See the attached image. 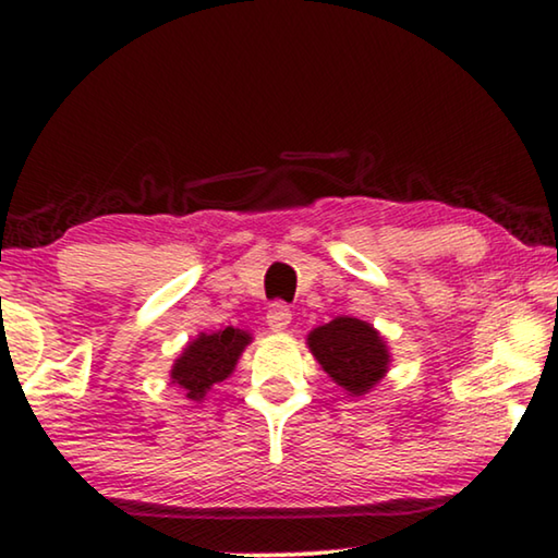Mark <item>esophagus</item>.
<instances>
[{"label":"esophagus","instance_id":"1","mask_svg":"<svg viewBox=\"0 0 558 558\" xmlns=\"http://www.w3.org/2000/svg\"><path fill=\"white\" fill-rule=\"evenodd\" d=\"M266 323H269L274 332L287 330L289 323H292V310H289L284 302H274L269 312H266Z\"/></svg>","mask_w":558,"mask_h":558}]
</instances>
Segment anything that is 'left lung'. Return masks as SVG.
Segmentation results:
<instances>
[{"instance_id": "left-lung-1", "label": "left lung", "mask_w": 558, "mask_h": 558, "mask_svg": "<svg viewBox=\"0 0 558 558\" xmlns=\"http://www.w3.org/2000/svg\"><path fill=\"white\" fill-rule=\"evenodd\" d=\"M310 350L327 376L345 391L361 396L384 378L388 350L368 323L338 317L310 332Z\"/></svg>"}]
</instances>
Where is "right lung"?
<instances>
[{
    "mask_svg": "<svg viewBox=\"0 0 558 558\" xmlns=\"http://www.w3.org/2000/svg\"><path fill=\"white\" fill-rule=\"evenodd\" d=\"M248 340V332L233 330V327L201 335L195 342H190L180 361L174 363L172 384H178L187 393V399L201 401L210 386L231 376Z\"/></svg>",
    "mask_w": 558,
    "mask_h": 558,
    "instance_id": "add662e5",
    "label": "right lung"
}]
</instances>
